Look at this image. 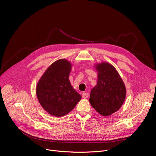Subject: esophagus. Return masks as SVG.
Masks as SVG:
<instances>
[{
  "label": "esophagus",
  "mask_w": 156,
  "mask_h": 156,
  "mask_svg": "<svg viewBox=\"0 0 156 156\" xmlns=\"http://www.w3.org/2000/svg\"><path fill=\"white\" fill-rule=\"evenodd\" d=\"M88 93H85V92H84V93H83L82 94V97H83V99H87V98H88Z\"/></svg>",
  "instance_id": "1"
}]
</instances>
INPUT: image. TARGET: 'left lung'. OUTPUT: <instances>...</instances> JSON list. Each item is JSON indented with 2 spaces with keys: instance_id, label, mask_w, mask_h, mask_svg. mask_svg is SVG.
Here are the masks:
<instances>
[{
  "instance_id": "left-lung-1",
  "label": "left lung",
  "mask_w": 156,
  "mask_h": 156,
  "mask_svg": "<svg viewBox=\"0 0 156 156\" xmlns=\"http://www.w3.org/2000/svg\"><path fill=\"white\" fill-rule=\"evenodd\" d=\"M94 66L97 71V83L91 90L89 101L101 115L108 116L118 111L123 104L126 87L112 64L102 62Z\"/></svg>"
}]
</instances>
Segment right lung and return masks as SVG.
<instances>
[{
	"label": "right lung",
	"instance_id": "1",
	"mask_svg": "<svg viewBox=\"0 0 156 156\" xmlns=\"http://www.w3.org/2000/svg\"><path fill=\"white\" fill-rule=\"evenodd\" d=\"M71 68L70 61L59 59L46 69L38 81L36 87L38 101L51 116H65L75 108L81 99L69 80Z\"/></svg>",
	"mask_w": 156,
	"mask_h": 156
}]
</instances>
